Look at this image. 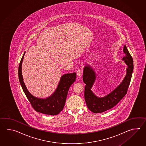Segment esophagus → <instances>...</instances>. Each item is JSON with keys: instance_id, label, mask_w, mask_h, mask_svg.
<instances>
[{"instance_id": "obj_1", "label": "esophagus", "mask_w": 146, "mask_h": 146, "mask_svg": "<svg viewBox=\"0 0 146 146\" xmlns=\"http://www.w3.org/2000/svg\"><path fill=\"white\" fill-rule=\"evenodd\" d=\"M81 72H82L81 70H80V69L78 70L77 72V75L78 77H79L80 76L81 74Z\"/></svg>"}]
</instances>
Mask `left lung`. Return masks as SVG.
Wrapping results in <instances>:
<instances>
[{
    "label": "left lung",
    "instance_id": "left-lung-1",
    "mask_svg": "<svg viewBox=\"0 0 146 146\" xmlns=\"http://www.w3.org/2000/svg\"><path fill=\"white\" fill-rule=\"evenodd\" d=\"M123 52L125 56L121 59L127 66L126 74L121 83L106 96L99 97L93 93L91 89L96 80V72L89 64H87L84 67L83 81L86 84L84 98L87 106L91 112L99 113L112 109L127 93L133 72V60L126 45H124Z\"/></svg>",
    "mask_w": 146,
    "mask_h": 146
}]
</instances>
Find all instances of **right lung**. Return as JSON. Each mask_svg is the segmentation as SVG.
Returning a JSON list of instances; mask_svg holds the SVG:
<instances>
[{
	"mask_svg": "<svg viewBox=\"0 0 146 146\" xmlns=\"http://www.w3.org/2000/svg\"><path fill=\"white\" fill-rule=\"evenodd\" d=\"M25 53V52L19 64L18 76L20 83L25 96L31 103V106L36 112L47 115L58 114L64 107L69 88L76 80V72L66 74L62 76L56 90L51 96L45 99L35 97L28 91L22 77V61Z\"/></svg>",
	"mask_w": 146,
	"mask_h": 146,
	"instance_id": "1",
	"label": "right lung"
}]
</instances>
